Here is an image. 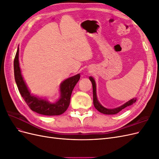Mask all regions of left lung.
I'll return each instance as SVG.
<instances>
[{"mask_svg": "<svg viewBox=\"0 0 159 159\" xmlns=\"http://www.w3.org/2000/svg\"><path fill=\"white\" fill-rule=\"evenodd\" d=\"M89 80L91 81V84H92L93 85V105L94 107H95V109H97L98 111H99L100 113H103V114H106V115H115L118 113L119 111L123 109H125V107L129 106V105H131L133 103H134L136 102L137 101V98H133L131 100H129V102H126L125 103H124L123 105L116 108L114 109H107L105 108L103 106H102L101 103L99 102V101L98 100V98H97V93H96V84H95V81L94 80V79L92 78V77L90 76L89 77Z\"/></svg>", "mask_w": 159, "mask_h": 159, "instance_id": "left-lung-1", "label": "left lung"}]
</instances>
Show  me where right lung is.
Wrapping results in <instances>:
<instances>
[{
  "mask_svg": "<svg viewBox=\"0 0 159 159\" xmlns=\"http://www.w3.org/2000/svg\"><path fill=\"white\" fill-rule=\"evenodd\" d=\"M19 48L14 60V78L19 92L31 110L36 113L44 115H60L64 113L68 108L70 98L75 85L80 78V74L65 80L60 84V98L55 103H50L46 99L33 95L28 90L24 80L19 65Z\"/></svg>",
  "mask_w": 159,
  "mask_h": 159,
  "instance_id": "right-lung-1",
  "label": "right lung"
}]
</instances>
